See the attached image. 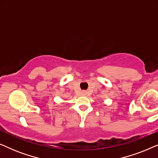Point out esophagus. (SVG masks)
Segmentation results:
<instances>
[{"mask_svg": "<svg viewBox=\"0 0 158 158\" xmlns=\"http://www.w3.org/2000/svg\"><path fill=\"white\" fill-rule=\"evenodd\" d=\"M81 94H82V96H85V95H86V92H85V91H82Z\"/></svg>", "mask_w": 158, "mask_h": 158, "instance_id": "esophagus-1", "label": "esophagus"}]
</instances>
